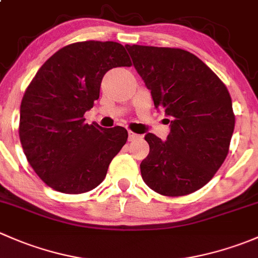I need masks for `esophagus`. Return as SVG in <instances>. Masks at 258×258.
Segmentation results:
<instances>
[{"mask_svg":"<svg viewBox=\"0 0 258 258\" xmlns=\"http://www.w3.org/2000/svg\"><path fill=\"white\" fill-rule=\"evenodd\" d=\"M141 137H142V136H140V135L135 134V132L128 131V141H134V140H136V139H141Z\"/></svg>","mask_w":258,"mask_h":258,"instance_id":"1","label":"esophagus"}]
</instances>
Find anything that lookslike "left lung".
I'll return each instance as SVG.
<instances>
[{"mask_svg":"<svg viewBox=\"0 0 258 258\" xmlns=\"http://www.w3.org/2000/svg\"><path fill=\"white\" fill-rule=\"evenodd\" d=\"M126 48L155 107L172 117L166 141L153 134L145 136L150 152L140 165L142 178L163 196L192 194L211 181L228 155L235 128L230 92L191 52L140 45Z\"/></svg>","mask_w":258,"mask_h":258,"instance_id":"obj_1","label":"left lung"}]
</instances>
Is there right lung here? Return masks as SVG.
Wrapping results in <instances>:
<instances>
[{
	"mask_svg": "<svg viewBox=\"0 0 258 258\" xmlns=\"http://www.w3.org/2000/svg\"><path fill=\"white\" fill-rule=\"evenodd\" d=\"M131 64L121 43H71L52 54L26 88L20 141L31 167L51 188L83 194L105 179L128 134L121 126L85 123L83 114L100 97L106 72Z\"/></svg>",
	"mask_w": 258,
	"mask_h": 258,
	"instance_id": "1",
	"label": "right lung"
}]
</instances>
